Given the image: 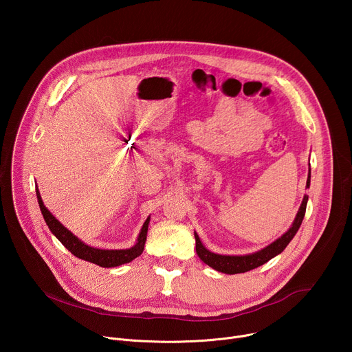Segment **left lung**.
Returning <instances> with one entry per match:
<instances>
[{
	"mask_svg": "<svg viewBox=\"0 0 352 352\" xmlns=\"http://www.w3.org/2000/svg\"><path fill=\"white\" fill-rule=\"evenodd\" d=\"M309 185H311V168H309V173H308L307 188H309ZM307 204H308V195L304 196L302 204H300L299 210L296 213V217H295L292 226L289 227V230L285 234H283L278 239H276L274 242H272L266 248L258 250V252H255V254L239 255V256L213 254V252H210L209 249H206L204 246L199 235L195 232L196 254L200 259H202V262H205L206 265H209L214 270L226 273V274L245 273V272H249L252 269H256V267L265 265L266 262H269L270 259H273L274 256H277L278 254H281L283 250L285 249V246L289 243V241L295 236L300 224H302V220H304V216H305V212H307Z\"/></svg>",
	"mask_w": 352,
	"mask_h": 352,
	"instance_id": "obj_1",
	"label": "left lung"
}]
</instances>
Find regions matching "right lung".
<instances>
[{
	"instance_id": "obj_1",
	"label": "right lung",
	"mask_w": 352,
	"mask_h": 352,
	"mask_svg": "<svg viewBox=\"0 0 352 352\" xmlns=\"http://www.w3.org/2000/svg\"><path fill=\"white\" fill-rule=\"evenodd\" d=\"M36 195H37L41 214H43L44 221L48 226L50 231H52L57 236V239L69 250L74 256H76L82 261H86V262H91V263H94L97 266H102V267H116V266H121L124 263H129L135 258L142 255L143 249H144L146 236H147L150 217H147L146 221L143 223V227L139 232L136 243L132 248H129V249H97V248H91V246L83 243L78 236H75L68 228H65L52 213L48 212V209L43 204L40 192L37 188H36Z\"/></svg>"
}]
</instances>
